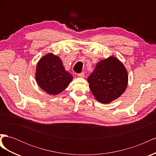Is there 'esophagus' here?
<instances>
[{"label":"esophagus","mask_w":156,"mask_h":156,"mask_svg":"<svg viewBox=\"0 0 156 156\" xmlns=\"http://www.w3.org/2000/svg\"><path fill=\"white\" fill-rule=\"evenodd\" d=\"M77 75H78L79 77H84V72H81V73H78Z\"/></svg>","instance_id":"esophagus-1"}]
</instances>
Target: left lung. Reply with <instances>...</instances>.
Listing matches in <instances>:
<instances>
[{
    "label": "left lung",
    "instance_id": "left-lung-1",
    "mask_svg": "<svg viewBox=\"0 0 156 156\" xmlns=\"http://www.w3.org/2000/svg\"><path fill=\"white\" fill-rule=\"evenodd\" d=\"M87 80L96 100L108 103L123 94L127 85L128 76L122 63L111 56L98 62Z\"/></svg>",
    "mask_w": 156,
    "mask_h": 156
}]
</instances>
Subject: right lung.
<instances>
[{
    "label": "right lung",
    "mask_w": 156,
    "mask_h": 156,
    "mask_svg": "<svg viewBox=\"0 0 156 156\" xmlns=\"http://www.w3.org/2000/svg\"><path fill=\"white\" fill-rule=\"evenodd\" d=\"M36 79L41 89L48 94L56 95L67 88L73 77L65 70L58 56L49 53L37 63Z\"/></svg>",
    "instance_id": "right-lung-1"
}]
</instances>
